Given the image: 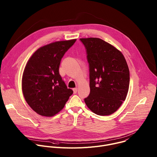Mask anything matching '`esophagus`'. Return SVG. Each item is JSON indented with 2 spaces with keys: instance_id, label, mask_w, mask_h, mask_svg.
I'll return each instance as SVG.
<instances>
[{
  "instance_id": "obj_1",
  "label": "esophagus",
  "mask_w": 157,
  "mask_h": 157,
  "mask_svg": "<svg viewBox=\"0 0 157 157\" xmlns=\"http://www.w3.org/2000/svg\"><path fill=\"white\" fill-rule=\"evenodd\" d=\"M73 90L74 94H76V93H77V91H78V87L73 88Z\"/></svg>"
}]
</instances>
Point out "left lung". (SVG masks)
Wrapping results in <instances>:
<instances>
[{
	"mask_svg": "<svg viewBox=\"0 0 157 157\" xmlns=\"http://www.w3.org/2000/svg\"><path fill=\"white\" fill-rule=\"evenodd\" d=\"M89 63L90 93L84 99L88 108L99 116H109L125 101L130 74L122 53L98 38H80Z\"/></svg>",
	"mask_w": 157,
	"mask_h": 157,
	"instance_id": "1",
	"label": "left lung"
}]
</instances>
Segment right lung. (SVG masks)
<instances>
[{"mask_svg":"<svg viewBox=\"0 0 157 157\" xmlns=\"http://www.w3.org/2000/svg\"><path fill=\"white\" fill-rule=\"evenodd\" d=\"M76 40L52 43L31 56L22 76V91L30 107L41 116L50 117L59 112L73 93L59 73L62 58Z\"/></svg>","mask_w":157,"mask_h":157,"instance_id":"add662e5","label":"right lung"}]
</instances>
